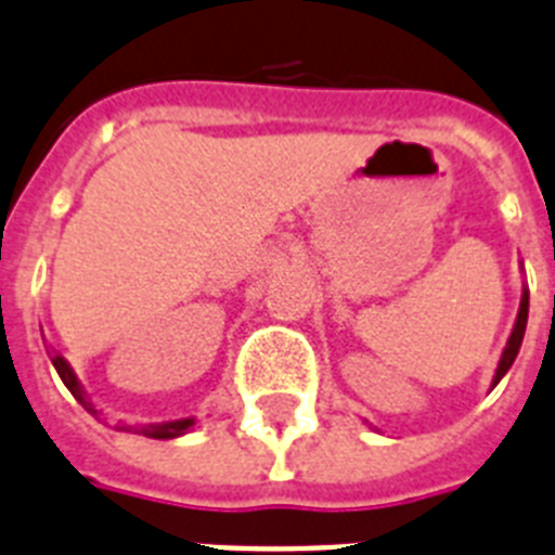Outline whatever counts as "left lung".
Returning <instances> with one entry per match:
<instances>
[{
    "mask_svg": "<svg viewBox=\"0 0 555 555\" xmlns=\"http://www.w3.org/2000/svg\"><path fill=\"white\" fill-rule=\"evenodd\" d=\"M525 270V268H521ZM527 305H530V293H527V285L521 287V301H519V313H516V322H513V331L507 336V345H504L502 356H499L496 373H493V382H490V390L502 382V376L513 367L516 362V356H519L521 339H525V327H527Z\"/></svg>",
    "mask_w": 555,
    "mask_h": 555,
    "instance_id": "left-lung-1",
    "label": "left lung"
}]
</instances>
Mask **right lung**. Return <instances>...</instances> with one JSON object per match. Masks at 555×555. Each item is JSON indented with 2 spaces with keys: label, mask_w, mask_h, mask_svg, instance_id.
I'll list each match as a JSON object with an SVG mask.
<instances>
[{
  "label": "right lung",
  "mask_w": 555,
  "mask_h": 555,
  "mask_svg": "<svg viewBox=\"0 0 555 555\" xmlns=\"http://www.w3.org/2000/svg\"><path fill=\"white\" fill-rule=\"evenodd\" d=\"M48 356H51L53 367H56L59 379L65 382V387L74 393V399L79 404H82L88 413H93V416L99 418V410L93 408V402H90V396L85 393L82 382H79V376L74 373V367L67 364L65 356H59L56 350H48ZM119 430H133V434H142L147 436V439H176V436H184L188 430H193L196 427V418L188 416V418H173V422H156V425H116Z\"/></svg>",
  "instance_id": "right-lung-1"
}]
</instances>
